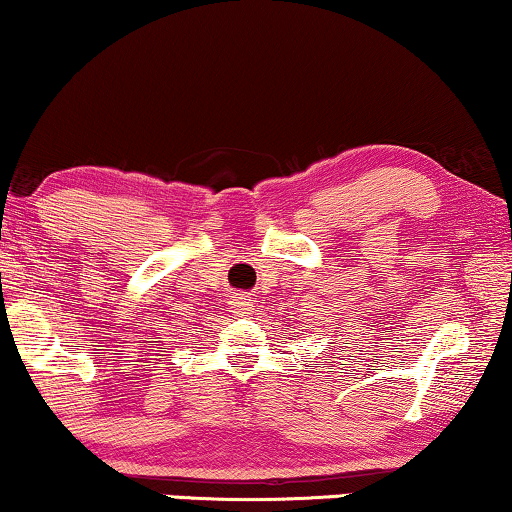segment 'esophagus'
Instances as JSON below:
<instances>
[{"label": "esophagus", "mask_w": 512, "mask_h": 512, "mask_svg": "<svg viewBox=\"0 0 512 512\" xmlns=\"http://www.w3.org/2000/svg\"><path fill=\"white\" fill-rule=\"evenodd\" d=\"M233 305H235V312L242 314V317H247V314H251V310H254V305H251L249 296H240Z\"/></svg>", "instance_id": "obj_1"}]
</instances>
